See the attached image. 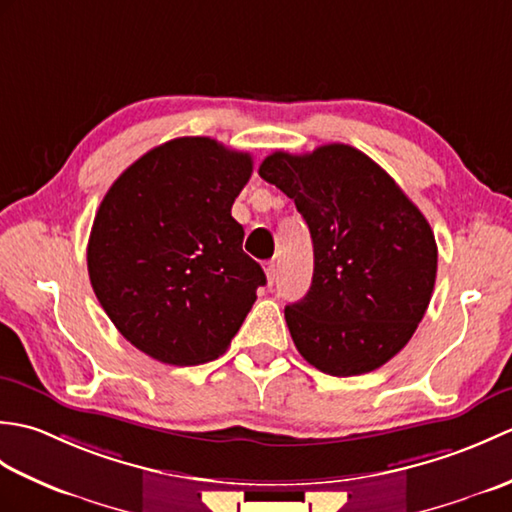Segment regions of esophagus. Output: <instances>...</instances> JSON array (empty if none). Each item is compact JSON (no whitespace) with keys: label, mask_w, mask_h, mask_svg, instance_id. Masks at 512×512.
<instances>
[{"label":"esophagus","mask_w":512,"mask_h":512,"mask_svg":"<svg viewBox=\"0 0 512 512\" xmlns=\"http://www.w3.org/2000/svg\"><path fill=\"white\" fill-rule=\"evenodd\" d=\"M264 270H266V277H268V284H275V281L279 279V266L275 259H270V262L264 264Z\"/></svg>","instance_id":"esophagus-1"}]
</instances>
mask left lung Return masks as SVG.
Listing matches in <instances>:
<instances>
[{"label":"left lung","instance_id":"8db88e82","mask_svg":"<svg viewBox=\"0 0 512 512\" xmlns=\"http://www.w3.org/2000/svg\"><path fill=\"white\" fill-rule=\"evenodd\" d=\"M259 176L295 200L314 246L308 295L286 306L299 354L330 376L385 365L416 332L431 301L438 246L394 178L350 145L275 151Z\"/></svg>","mask_w":512,"mask_h":512}]
</instances>
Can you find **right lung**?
I'll use <instances>...</instances> for the list:
<instances>
[{
	"label": "right lung",
	"mask_w": 512,
	"mask_h": 512,
	"mask_svg": "<svg viewBox=\"0 0 512 512\" xmlns=\"http://www.w3.org/2000/svg\"><path fill=\"white\" fill-rule=\"evenodd\" d=\"M250 173V154L184 136L127 167L96 211L94 295L116 330L160 363L220 356L266 284L231 215Z\"/></svg>",
	"instance_id": "right-lung-1"
}]
</instances>
